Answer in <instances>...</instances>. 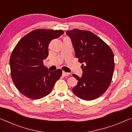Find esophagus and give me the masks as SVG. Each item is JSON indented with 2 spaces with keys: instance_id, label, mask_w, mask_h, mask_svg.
<instances>
[{
  "instance_id": "esophagus-1",
  "label": "esophagus",
  "mask_w": 132,
  "mask_h": 132,
  "mask_svg": "<svg viewBox=\"0 0 132 132\" xmlns=\"http://www.w3.org/2000/svg\"><path fill=\"white\" fill-rule=\"evenodd\" d=\"M63 76H68L69 75H70V73H67L65 72H63Z\"/></svg>"
}]
</instances>
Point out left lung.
<instances>
[{
  "label": "left lung",
  "mask_w": 132,
  "mask_h": 132,
  "mask_svg": "<svg viewBox=\"0 0 132 132\" xmlns=\"http://www.w3.org/2000/svg\"><path fill=\"white\" fill-rule=\"evenodd\" d=\"M73 46L76 57L83 63L82 76L73 74L78 80L73 92L85 100L98 98L107 90L114 69V55L110 47L89 31L74 29L66 32Z\"/></svg>",
  "instance_id": "1"
}]
</instances>
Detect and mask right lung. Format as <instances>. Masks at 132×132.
Returning <instances> with one entry per match:
<instances>
[{"label":"right lung","instance_id":"add662e5","mask_svg":"<svg viewBox=\"0 0 132 132\" xmlns=\"http://www.w3.org/2000/svg\"><path fill=\"white\" fill-rule=\"evenodd\" d=\"M63 33L62 30L36 29L22 37L12 51L9 61L12 80L26 97L32 99L45 97L61 77V69L51 72L43 60L49 55V43Z\"/></svg>","mask_w":132,"mask_h":132}]
</instances>
